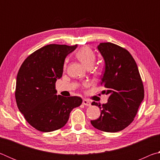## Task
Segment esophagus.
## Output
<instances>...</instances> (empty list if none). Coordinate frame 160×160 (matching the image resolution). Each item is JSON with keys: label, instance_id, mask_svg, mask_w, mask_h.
I'll use <instances>...</instances> for the list:
<instances>
[{"label": "esophagus", "instance_id": "esophagus-1", "mask_svg": "<svg viewBox=\"0 0 160 160\" xmlns=\"http://www.w3.org/2000/svg\"><path fill=\"white\" fill-rule=\"evenodd\" d=\"M82 104H83L84 105H85V106H88V107L91 106V102H90V100L87 99H83Z\"/></svg>", "mask_w": 160, "mask_h": 160}]
</instances>
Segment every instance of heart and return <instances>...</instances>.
Segmentation results:
<instances>
[{
	"mask_svg": "<svg viewBox=\"0 0 160 160\" xmlns=\"http://www.w3.org/2000/svg\"><path fill=\"white\" fill-rule=\"evenodd\" d=\"M77 57L88 68L92 67L96 60L95 53L88 47L81 48L77 53Z\"/></svg>",
	"mask_w": 160,
	"mask_h": 160,
	"instance_id": "b5f03b06",
	"label": "heart"
}]
</instances>
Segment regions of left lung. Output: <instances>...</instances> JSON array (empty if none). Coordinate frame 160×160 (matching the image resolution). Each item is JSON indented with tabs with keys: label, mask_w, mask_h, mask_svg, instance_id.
I'll use <instances>...</instances> for the list:
<instances>
[{
	"label": "left lung",
	"mask_w": 160,
	"mask_h": 160,
	"mask_svg": "<svg viewBox=\"0 0 160 160\" xmlns=\"http://www.w3.org/2000/svg\"><path fill=\"white\" fill-rule=\"evenodd\" d=\"M97 48L105 62L101 85L109 97L102 106L92 103L99 107L101 114L91 123L102 131L118 132L134 120L144 99V88L137 64L128 51L110 42L100 43Z\"/></svg>",
	"instance_id": "left-lung-1"
}]
</instances>
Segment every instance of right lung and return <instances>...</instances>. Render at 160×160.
Segmentation results:
<instances>
[{
    "instance_id": "1",
    "label": "right lung",
    "mask_w": 160,
    "mask_h": 160,
    "mask_svg": "<svg viewBox=\"0 0 160 160\" xmlns=\"http://www.w3.org/2000/svg\"><path fill=\"white\" fill-rule=\"evenodd\" d=\"M77 45L48 44L34 51L22 64L16 80L15 99L26 121L42 132L60 129L70 113L80 106V97L56 95V82L63 72L65 58Z\"/></svg>"
}]
</instances>
